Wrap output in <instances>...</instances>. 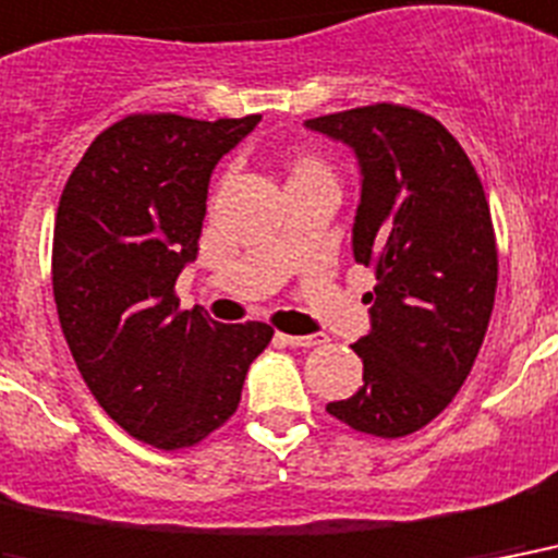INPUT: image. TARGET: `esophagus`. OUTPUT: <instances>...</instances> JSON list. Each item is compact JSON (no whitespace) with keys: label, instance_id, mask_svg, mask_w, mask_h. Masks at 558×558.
I'll return each mask as SVG.
<instances>
[{"label":"esophagus","instance_id":"obj_1","mask_svg":"<svg viewBox=\"0 0 558 558\" xmlns=\"http://www.w3.org/2000/svg\"><path fill=\"white\" fill-rule=\"evenodd\" d=\"M279 338H282L288 347H300V349H314L326 343L323 335H279Z\"/></svg>","mask_w":558,"mask_h":558}]
</instances>
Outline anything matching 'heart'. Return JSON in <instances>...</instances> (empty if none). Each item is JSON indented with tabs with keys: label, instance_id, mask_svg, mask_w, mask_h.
<instances>
[{
	"label": "heart",
	"instance_id": "1",
	"mask_svg": "<svg viewBox=\"0 0 558 558\" xmlns=\"http://www.w3.org/2000/svg\"><path fill=\"white\" fill-rule=\"evenodd\" d=\"M302 168H314V162H302V166L296 168V171H302Z\"/></svg>",
	"mask_w": 558,
	"mask_h": 558
}]
</instances>
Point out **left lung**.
Instances as JSON below:
<instances>
[{
	"instance_id": "left-lung-1",
	"label": "left lung",
	"mask_w": 558,
	"mask_h": 558,
	"mask_svg": "<svg viewBox=\"0 0 558 558\" xmlns=\"http://www.w3.org/2000/svg\"><path fill=\"white\" fill-rule=\"evenodd\" d=\"M305 124L355 150L352 250L375 270L373 331L352 347L364 387L326 410L399 439L451 404L483 347L498 288L489 201L460 142L422 110L381 101Z\"/></svg>"
}]
</instances>
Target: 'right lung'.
<instances>
[{"mask_svg": "<svg viewBox=\"0 0 558 558\" xmlns=\"http://www.w3.org/2000/svg\"><path fill=\"white\" fill-rule=\"evenodd\" d=\"M262 116L201 122L133 113L95 136L60 194L51 288L77 373L133 439L177 451L239 410L267 323L223 326L180 308L211 168Z\"/></svg>", "mask_w": 558, "mask_h": 558, "instance_id": "obj_1", "label": "right lung"}]
</instances>
